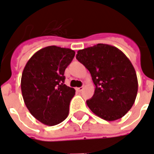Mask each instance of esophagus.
I'll use <instances>...</instances> for the list:
<instances>
[{"instance_id": "34e87169", "label": "esophagus", "mask_w": 154, "mask_h": 154, "mask_svg": "<svg viewBox=\"0 0 154 154\" xmlns=\"http://www.w3.org/2000/svg\"><path fill=\"white\" fill-rule=\"evenodd\" d=\"M84 87H77L76 88V90H77V91H82L83 90Z\"/></svg>"}]
</instances>
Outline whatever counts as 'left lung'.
Listing matches in <instances>:
<instances>
[{
  "label": "left lung",
  "mask_w": 154,
  "mask_h": 154,
  "mask_svg": "<svg viewBox=\"0 0 154 154\" xmlns=\"http://www.w3.org/2000/svg\"><path fill=\"white\" fill-rule=\"evenodd\" d=\"M77 59L89 70L96 86L87 104L95 115L107 121L122 118L135 101L138 79L134 67L122 51L98 44L77 51Z\"/></svg>",
  "instance_id": "8db88e82"
}]
</instances>
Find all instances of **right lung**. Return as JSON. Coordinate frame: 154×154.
I'll return each mask as SVG.
<instances>
[{
  "label": "right lung",
  "mask_w": 154,
  "mask_h": 154,
  "mask_svg": "<svg viewBox=\"0 0 154 154\" xmlns=\"http://www.w3.org/2000/svg\"><path fill=\"white\" fill-rule=\"evenodd\" d=\"M74 56L70 48L48 46L37 51L23 70L20 86L25 106L46 125H58L68 116L75 89L64 84V72Z\"/></svg>",
  "instance_id": "right-lung-1"
}]
</instances>
